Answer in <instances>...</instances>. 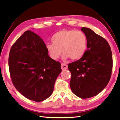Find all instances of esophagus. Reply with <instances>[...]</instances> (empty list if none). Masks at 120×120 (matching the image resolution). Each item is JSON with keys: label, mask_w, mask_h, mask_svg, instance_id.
Masks as SVG:
<instances>
[{"label": "esophagus", "mask_w": 120, "mask_h": 120, "mask_svg": "<svg viewBox=\"0 0 120 120\" xmlns=\"http://www.w3.org/2000/svg\"><path fill=\"white\" fill-rule=\"evenodd\" d=\"M61 69L63 70H66L68 69V65L66 64H64V63H62L61 64Z\"/></svg>", "instance_id": "esophagus-1"}]
</instances>
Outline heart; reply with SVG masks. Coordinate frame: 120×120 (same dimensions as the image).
Returning a JSON list of instances; mask_svg holds the SVG:
<instances>
[{
  "mask_svg": "<svg viewBox=\"0 0 120 120\" xmlns=\"http://www.w3.org/2000/svg\"><path fill=\"white\" fill-rule=\"evenodd\" d=\"M52 43L46 44L45 48L53 60H57L62 52L64 60L69 57L73 60H79L84 55L87 49V37L81 31L61 30L52 36Z\"/></svg>",
  "mask_w": 120,
  "mask_h": 120,
  "instance_id": "1",
  "label": "heart"
}]
</instances>
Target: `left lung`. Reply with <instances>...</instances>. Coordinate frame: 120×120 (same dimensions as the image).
<instances>
[{
    "instance_id": "left-lung-1",
    "label": "left lung",
    "mask_w": 120,
    "mask_h": 120,
    "mask_svg": "<svg viewBox=\"0 0 120 120\" xmlns=\"http://www.w3.org/2000/svg\"><path fill=\"white\" fill-rule=\"evenodd\" d=\"M81 31L87 38V50L77 61L68 65L71 73L70 86L75 95L82 99L95 96L106 87L112 68V52L104 38L90 28Z\"/></svg>"
}]
</instances>
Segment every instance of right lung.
<instances>
[{
  "label": "right lung",
  "mask_w": 120,
  "mask_h": 120,
  "mask_svg": "<svg viewBox=\"0 0 120 120\" xmlns=\"http://www.w3.org/2000/svg\"><path fill=\"white\" fill-rule=\"evenodd\" d=\"M11 79L16 89L28 99L43 101L52 95L61 64L49 57L40 37L26 31L11 48L9 56Z\"/></svg>",
  "instance_id": "obj_1"
}]
</instances>
